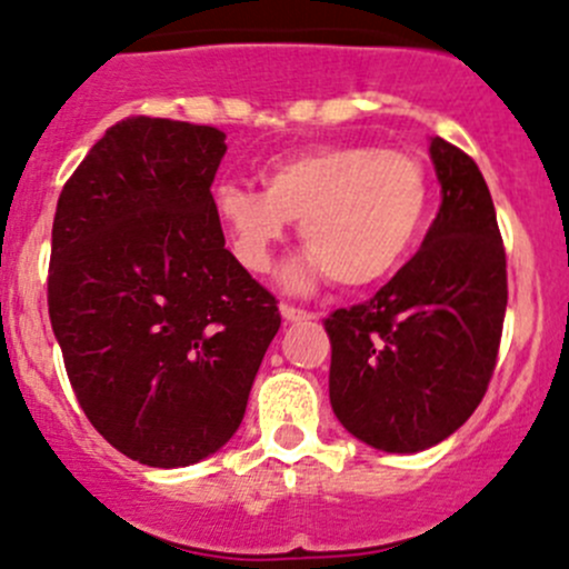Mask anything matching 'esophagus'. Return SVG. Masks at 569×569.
Returning a JSON list of instances; mask_svg holds the SVG:
<instances>
[{"label": "esophagus", "mask_w": 569, "mask_h": 569, "mask_svg": "<svg viewBox=\"0 0 569 569\" xmlns=\"http://www.w3.org/2000/svg\"><path fill=\"white\" fill-rule=\"evenodd\" d=\"M280 317H283L286 321H302V319H313V313L302 311V308H295V306H280Z\"/></svg>", "instance_id": "obj_1"}]
</instances>
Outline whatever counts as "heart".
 <instances>
[{"mask_svg":"<svg viewBox=\"0 0 569 569\" xmlns=\"http://www.w3.org/2000/svg\"><path fill=\"white\" fill-rule=\"evenodd\" d=\"M427 203L421 162L371 146H325L280 159L263 173V192L244 183L214 189L217 220L250 272L269 267L291 220H300L311 252L286 267L291 291L325 272L347 289L386 280L416 244Z\"/></svg>","mask_w":569,"mask_h":569,"instance_id":"1","label":"heart"}]
</instances>
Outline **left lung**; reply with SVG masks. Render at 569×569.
Returning a JSON list of instances; mask_svg holds the SVG:
<instances>
[{"label":"left lung","instance_id":"obj_1","mask_svg":"<svg viewBox=\"0 0 569 569\" xmlns=\"http://www.w3.org/2000/svg\"><path fill=\"white\" fill-rule=\"evenodd\" d=\"M440 209L421 250L363 306L325 319L330 405L349 435L416 455L485 399L507 313V252L473 159L432 137Z\"/></svg>","mask_w":569,"mask_h":569}]
</instances>
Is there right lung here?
I'll use <instances>...</instances> for the list:
<instances>
[{
    "label": "right lung",
    "instance_id": "1",
    "mask_svg": "<svg viewBox=\"0 0 569 569\" xmlns=\"http://www.w3.org/2000/svg\"><path fill=\"white\" fill-rule=\"evenodd\" d=\"M226 151L214 126L126 118L57 200L49 317L68 380L107 443L151 468L233 438L280 327L217 220Z\"/></svg>",
    "mask_w": 569,
    "mask_h": 569
}]
</instances>
